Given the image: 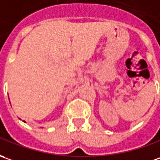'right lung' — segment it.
<instances>
[{"label": "right lung", "instance_id": "right-lung-1", "mask_svg": "<svg viewBox=\"0 0 160 160\" xmlns=\"http://www.w3.org/2000/svg\"><path fill=\"white\" fill-rule=\"evenodd\" d=\"M20 119H21V118H20ZM23 122H24V123H26V122H25V121H24V120H22Z\"/></svg>", "mask_w": 160, "mask_h": 160}]
</instances>
